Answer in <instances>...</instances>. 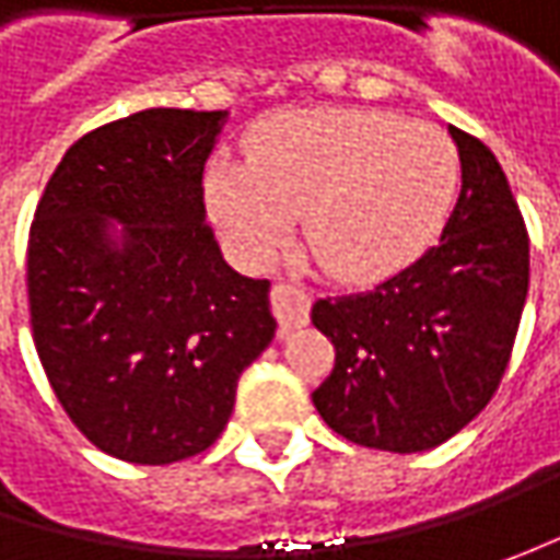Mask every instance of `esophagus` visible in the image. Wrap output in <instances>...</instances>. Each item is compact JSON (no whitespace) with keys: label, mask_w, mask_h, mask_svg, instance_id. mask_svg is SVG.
Returning a JSON list of instances; mask_svg holds the SVG:
<instances>
[{"label":"esophagus","mask_w":560,"mask_h":560,"mask_svg":"<svg viewBox=\"0 0 560 560\" xmlns=\"http://www.w3.org/2000/svg\"><path fill=\"white\" fill-rule=\"evenodd\" d=\"M270 308H273V314H277L280 327H283V330H292V327L308 324L312 295L302 290L299 283L277 280V283H273V290H270Z\"/></svg>","instance_id":"obj_1"}]
</instances>
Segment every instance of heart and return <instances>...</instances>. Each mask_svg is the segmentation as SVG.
<instances>
[{"label": "heart", "mask_w": 560, "mask_h": 560, "mask_svg": "<svg viewBox=\"0 0 560 560\" xmlns=\"http://www.w3.org/2000/svg\"><path fill=\"white\" fill-rule=\"evenodd\" d=\"M458 189V152L440 127L374 108H312L265 120L246 164H211L205 199L252 265L302 240L336 280L368 283L415 261Z\"/></svg>", "instance_id": "obj_1"}]
</instances>
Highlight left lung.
<instances>
[{
	"label": "left lung",
	"mask_w": 560,
	"mask_h": 560,
	"mask_svg": "<svg viewBox=\"0 0 560 560\" xmlns=\"http://www.w3.org/2000/svg\"><path fill=\"white\" fill-rule=\"evenodd\" d=\"M462 192L436 246L374 290L317 299L312 324L334 342V371L312 393L342 440L427 452L495 396L529 287V236L502 164L448 127Z\"/></svg>",
	"instance_id": "left-lung-1"
}]
</instances>
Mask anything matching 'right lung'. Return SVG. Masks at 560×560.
Instances as JSON below:
<instances>
[{
	"instance_id": "obj_1",
	"label": "right lung",
	"mask_w": 560,
	"mask_h": 560,
	"mask_svg": "<svg viewBox=\"0 0 560 560\" xmlns=\"http://www.w3.org/2000/svg\"><path fill=\"white\" fill-rule=\"evenodd\" d=\"M224 124L226 112L145 108L96 127L33 214L36 355L71 423L120 462L205 452L277 330L270 280L230 268L205 221V159Z\"/></svg>"
}]
</instances>
